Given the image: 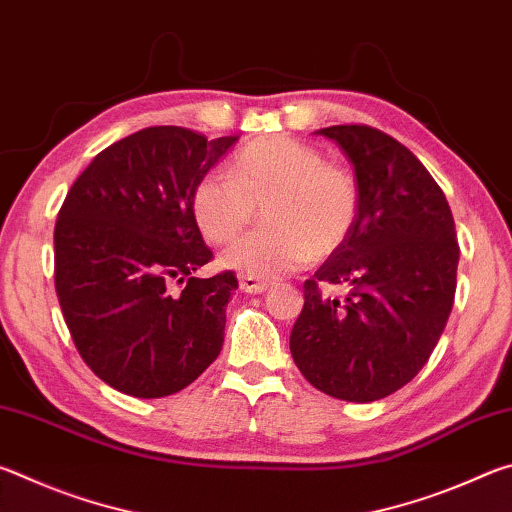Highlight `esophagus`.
Returning <instances> with one entry per match:
<instances>
[{
    "label": "esophagus",
    "instance_id": "34e87169",
    "mask_svg": "<svg viewBox=\"0 0 512 512\" xmlns=\"http://www.w3.org/2000/svg\"><path fill=\"white\" fill-rule=\"evenodd\" d=\"M239 287H241V291H246V293H264L268 287H271V282L259 280V277L241 275L239 277Z\"/></svg>",
    "mask_w": 512,
    "mask_h": 512
}]
</instances>
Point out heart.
I'll return each instance as SVG.
<instances>
[{"label":"heart","instance_id":"heart-1","mask_svg":"<svg viewBox=\"0 0 512 512\" xmlns=\"http://www.w3.org/2000/svg\"><path fill=\"white\" fill-rule=\"evenodd\" d=\"M264 230L237 239L219 257L228 271L277 277L332 255L354 228L359 187L323 153L287 137H266L241 149L228 176L207 173L192 194V216L212 244L235 239L263 205Z\"/></svg>","mask_w":512,"mask_h":512}]
</instances>
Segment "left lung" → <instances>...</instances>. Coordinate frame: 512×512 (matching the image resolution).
I'll return each mask as SVG.
<instances>
[{
	"label": "left lung",
	"mask_w": 512,
	"mask_h": 512,
	"mask_svg": "<svg viewBox=\"0 0 512 512\" xmlns=\"http://www.w3.org/2000/svg\"><path fill=\"white\" fill-rule=\"evenodd\" d=\"M354 167L359 214L305 282L291 357L311 386L345 402L400 391L431 357L456 293L458 244L443 189L415 155L370 126H329ZM349 287L341 303L318 283Z\"/></svg>",
	"instance_id": "obj_1"
}]
</instances>
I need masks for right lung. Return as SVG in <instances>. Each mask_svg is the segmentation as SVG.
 <instances>
[{
    "label": "right lung",
    "mask_w": 512,
    "mask_h": 512,
    "mask_svg": "<svg viewBox=\"0 0 512 512\" xmlns=\"http://www.w3.org/2000/svg\"><path fill=\"white\" fill-rule=\"evenodd\" d=\"M239 137L151 126L103 149L58 212L54 277L76 350L119 393L183 391L219 357L235 273L212 259L192 194ZM173 283H185L173 294Z\"/></svg>",
    "instance_id": "right-lung-1"
}]
</instances>
